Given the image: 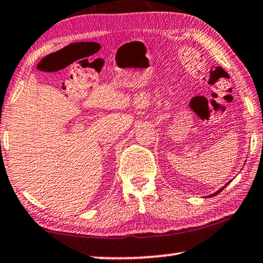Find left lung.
<instances>
[{
    "label": "left lung",
    "mask_w": 263,
    "mask_h": 263,
    "mask_svg": "<svg viewBox=\"0 0 263 263\" xmlns=\"http://www.w3.org/2000/svg\"><path fill=\"white\" fill-rule=\"evenodd\" d=\"M223 187H225V186H223ZM223 187H222V189H223ZM222 189H220V190H219V191H217L216 193H213V195H211V197H214V196H217L219 192H221V190H222Z\"/></svg>",
    "instance_id": "left-lung-1"
}]
</instances>
